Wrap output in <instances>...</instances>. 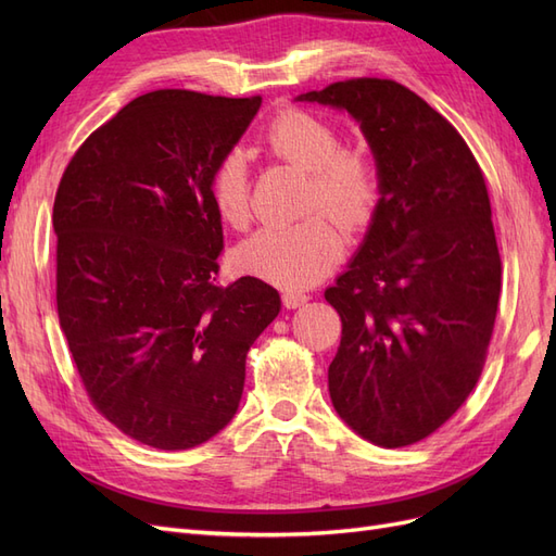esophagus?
I'll use <instances>...</instances> for the list:
<instances>
[{
  "label": "esophagus",
  "instance_id": "esophagus-1",
  "mask_svg": "<svg viewBox=\"0 0 556 556\" xmlns=\"http://www.w3.org/2000/svg\"><path fill=\"white\" fill-rule=\"evenodd\" d=\"M308 299H311V296H308L306 292H294V290L282 292V304H285V308H299V306H304Z\"/></svg>",
  "mask_w": 556,
  "mask_h": 556
}]
</instances>
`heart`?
Listing matches in <instances>:
<instances>
[{"label": "heart", "instance_id": "heart-1", "mask_svg": "<svg viewBox=\"0 0 556 556\" xmlns=\"http://www.w3.org/2000/svg\"><path fill=\"white\" fill-rule=\"evenodd\" d=\"M264 148L276 160L308 172L301 223L266 227L233 250V264L278 288H306L323 278L341 260L348 229H362L371 220L380 180L374 160L364 150L343 148L341 131L325 117L304 109H285L266 125ZM213 208L233 229L252 220L248 166L241 150H227L208 176ZM337 219L333 222L332 217Z\"/></svg>", "mask_w": 556, "mask_h": 556}]
</instances>
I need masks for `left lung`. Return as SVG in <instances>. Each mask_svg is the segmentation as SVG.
I'll list each match as a JSON object with an SVG mask.
<instances>
[{"instance_id": "1", "label": "left lung", "mask_w": 556, "mask_h": 556, "mask_svg": "<svg viewBox=\"0 0 556 556\" xmlns=\"http://www.w3.org/2000/svg\"><path fill=\"white\" fill-rule=\"evenodd\" d=\"M296 99L348 111L374 150L378 208L325 292L343 323L329 394L362 439L406 447L462 408L492 341L501 257L484 176L462 134L396 80Z\"/></svg>"}]
</instances>
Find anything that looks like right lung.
Listing matches in <instances>:
<instances>
[{"instance_id":"add662e5","label":"right lung","mask_w":556,"mask_h":556,"mask_svg":"<svg viewBox=\"0 0 556 556\" xmlns=\"http://www.w3.org/2000/svg\"><path fill=\"white\" fill-rule=\"evenodd\" d=\"M262 97L157 90L94 129L53 206L58 315L92 406L129 439L190 450L229 425L245 357L280 313L260 278L217 282L208 176Z\"/></svg>"}]
</instances>
